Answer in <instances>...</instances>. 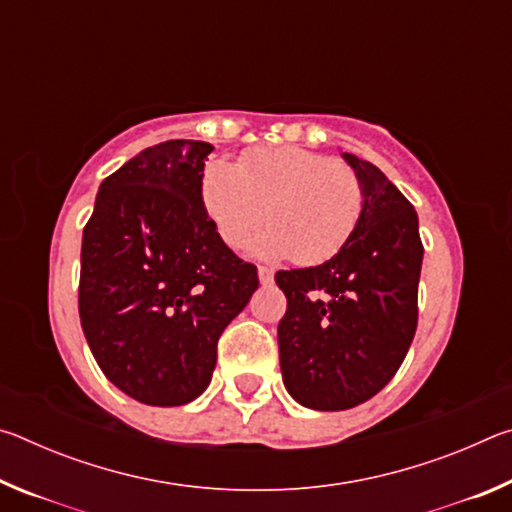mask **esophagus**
Returning <instances> with one entry per match:
<instances>
[{"label":"esophagus","mask_w":512,"mask_h":512,"mask_svg":"<svg viewBox=\"0 0 512 512\" xmlns=\"http://www.w3.org/2000/svg\"><path fill=\"white\" fill-rule=\"evenodd\" d=\"M257 277H259V282H262V284H271L273 282V271H271V268H266V266H259Z\"/></svg>","instance_id":"esophagus-1"}]
</instances>
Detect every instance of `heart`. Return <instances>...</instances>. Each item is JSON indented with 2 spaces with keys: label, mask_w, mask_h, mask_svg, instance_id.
<instances>
[{
  "label": "heart",
  "mask_w": 512,
  "mask_h": 512,
  "mask_svg": "<svg viewBox=\"0 0 512 512\" xmlns=\"http://www.w3.org/2000/svg\"><path fill=\"white\" fill-rule=\"evenodd\" d=\"M201 201L228 248L253 244L264 259L293 257L323 264L352 239L363 214V185L348 164L298 146L255 149L235 164L212 160L201 180Z\"/></svg>",
  "instance_id": "1"
}]
</instances>
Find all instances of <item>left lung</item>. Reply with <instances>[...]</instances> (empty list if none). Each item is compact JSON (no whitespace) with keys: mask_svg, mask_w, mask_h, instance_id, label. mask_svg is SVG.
<instances>
[{"mask_svg":"<svg viewBox=\"0 0 512 512\" xmlns=\"http://www.w3.org/2000/svg\"><path fill=\"white\" fill-rule=\"evenodd\" d=\"M343 160L363 185L359 228L325 264L275 273L287 296L277 325L282 381L314 411H345L377 395L418 325V214L375 164L352 153Z\"/></svg>","mask_w":512,"mask_h":512,"instance_id":"obj_1","label":"left lung"}]
</instances>
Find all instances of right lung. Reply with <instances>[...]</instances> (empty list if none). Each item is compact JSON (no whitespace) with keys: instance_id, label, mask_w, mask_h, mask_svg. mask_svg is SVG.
Wrapping results in <instances>:
<instances>
[{"instance_id":"add662e5","label":"right lung","mask_w":512,"mask_h":512,"mask_svg":"<svg viewBox=\"0 0 512 512\" xmlns=\"http://www.w3.org/2000/svg\"><path fill=\"white\" fill-rule=\"evenodd\" d=\"M212 149L169 140L137 153L103 180L83 230V334L103 375L142 404L194 402L219 336L259 287L205 214Z\"/></svg>"}]
</instances>
